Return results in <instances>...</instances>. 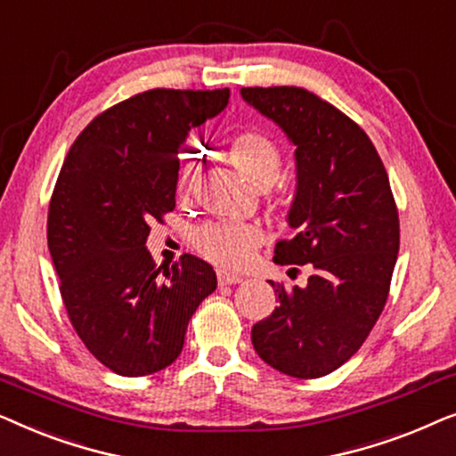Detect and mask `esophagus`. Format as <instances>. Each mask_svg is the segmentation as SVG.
I'll list each match as a JSON object with an SVG mask.
<instances>
[{"mask_svg":"<svg viewBox=\"0 0 456 456\" xmlns=\"http://www.w3.org/2000/svg\"><path fill=\"white\" fill-rule=\"evenodd\" d=\"M217 280H220V284H239L242 282V276H236V273L220 270L217 272Z\"/></svg>","mask_w":456,"mask_h":456,"instance_id":"obj_1","label":"esophagus"}]
</instances>
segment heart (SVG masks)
I'll use <instances>...</instances> for the list:
<instances>
[{"mask_svg": "<svg viewBox=\"0 0 456 456\" xmlns=\"http://www.w3.org/2000/svg\"><path fill=\"white\" fill-rule=\"evenodd\" d=\"M230 158L253 184L267 189L276 183L282 170V151L278 142L264 133L239 134L230 142ZM197 178V161H186L180 170L178 191L191 192ZM264 242L259 226L248 222L217 220L208 222L195 232L197 251L224 267H242L253 257V251Z\"/></svg>", "mask_w": 456, "mask_h": 456, "instance_id": "1", "label": "heart"}]
</instances>
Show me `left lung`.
Listing matches in <instances>:
<instances>
[{
  "mask_svg": "<svg viewBox=\"0 0 456 456\" xmlns=\"http://www.w3.org/2000/svg\"><path fill=\"white\" fill-rule=\"evenodd\" d=\"M240 95L297 147V234L278 242L273 261L314 270L305 286L270 282L280 305L253 326V346L286 376H328L359 351L388 298L401 245L388 174L365 130L315 93L247 86Z\"/></svg>",
  "mask_w": 456,
  "mask_h": 456,
  "instance_id": "left-lung-1",
  "label": "left lung"
}]
</instances>
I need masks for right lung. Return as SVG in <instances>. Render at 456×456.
<instances>
[{
	"label": "right lung",
	"instance_id": "obj_1",
	"mask_svg": "<svg viewBox=\"0 0 456 456\" xmlns=\"http://www.w3.org/2000/svg\"><path fill=\"white\" fill-rule=\"evenodd\" d=\"M228 97V89H151L124 99L93 118L60 170L47 245L61 301L78 338L118 376L172 365L192 314L217 286L208 261L183 255L158 267L145 242L149 224L176 208L180 145Z\"/></svg>",
	"mask_w": 456,
	"mask_h": 456
}]
</instances>
